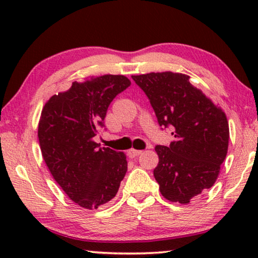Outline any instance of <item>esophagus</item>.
I'll use <instances>...</instances> for the list:
<instances>
[{
  "instance_id": "obj_1",
  "label": "esophagus",
  "mask_w": 258,
  "mask_h": 258,
  "mask_svg": "<svg viewBox=\"0 0 258 258\" xmlns=\"http://www.w3.org/2000/svg\"><path fill=\"white\" fill-rule=\"evenodd\" d=\"M128 156L129 157H132V158H134V157H136V156H139V155H141L142 154V150H136V149H130V150H128Z\"/></svg>"
}]
</instances>
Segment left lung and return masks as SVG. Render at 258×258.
Instances as JSON below:
<instances>
[{
  "label": "left lung",
  "mask_w": 258,
  "mask_h": 258,
  "mask_svg": "<svg viewBox=\"0 0 258 258\" xmlns=\"http://www.w3.org/2000/svg\"><path fill=\"white\" fill-rule=\"evenodd\" d=\"M154 108L160 125L172 128L169 147L156 146L158 164L154 176L170 202L188 204L216 182L229 146L225 112L190 76L162 72L133 75Z\"/></svg>",
  "instance_id": "left-lung-1"
}]
</instances>
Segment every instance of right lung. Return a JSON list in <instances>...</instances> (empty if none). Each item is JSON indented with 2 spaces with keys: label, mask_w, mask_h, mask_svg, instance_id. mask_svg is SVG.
<instances>
[{
  "label": "right lung",
  "mask_w": 258,
  "mask_h": 258,
  "mask_svg": "<svg viewBox=\"0 0 258 258\" xmlns=\"http://www.w3.org/2000/svg\"><path fill=\"white\" fill-rule=\"evenodd\" d=\"M132 82L123 75L91 76L45 102L38 122L42 156L56 183L93 210L116 196L128 169L124 153L94 141L109 104Z\"/></svg>",
  "instance_id": "right-lung-1"
}]
</instances>
